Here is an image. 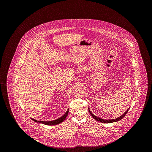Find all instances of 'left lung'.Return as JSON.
Returning a JSON list of instances; mask_svg holds the SVG:
<instances>
[{"mask_svg":"<svg viewBox=\"0 0 152 152\" xmlns=\"http://www.w3.org/2000/svg\"><path fill=\"white\" fill-rule=\"evenodd\" d=\"M130 108H129L127 110V111H126V112H124V113L122 115H121L120 117H118V118H116V119H109V120H105V119H101V118H99V117H96V116H95V115H93V113H92V112H91V111H90V109L88 110V111H89V112H90V114L91 115H92L93 118L94 119L96 120V121H100V122H102V123H111V122H117V121H119V120H120L122 119V118L124 117V116L126 115L127 114V112L128 111V110H129Z\"/></svg>","mask_w":152,"mask_h":152,"instance_id":"1","label":"left lung"}]
</instances>
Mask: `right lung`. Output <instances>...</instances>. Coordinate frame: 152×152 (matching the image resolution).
Listing matches in <instances>:
<instances>
[{
    "mask_svg": "<svg viewBox=\"0 0 152 152\" xmlns=\"http://www.w3.org/2000/svg\"><path fill=\"white\" fill-rule=\"evenodd\" d=\"M68 112H69V109H68L67 112H66L65 115H63L62 117H60L58 119L53 120V121H37V120L33 119H32L34 121H35V122L41 123V124H47V125H51H51H56V124H60L61 122H62L66 119V118L67 117V116Z\"/></svg>",
    "mask_w": 152,
    "mask_h": 152,
    "instance_id": "right-lung-1",
    "label": "right lung"
}]
</instances>
